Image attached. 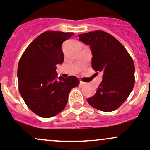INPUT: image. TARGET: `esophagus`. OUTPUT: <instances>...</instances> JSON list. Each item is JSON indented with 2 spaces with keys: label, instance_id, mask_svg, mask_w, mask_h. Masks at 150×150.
I'll use <instances>...</instances> for the list:
<instances>
[{
  "label": "esophagus",
  "instance_id": "esophagus-1",
  "mask_svg": "<svg viewBox=\"0 0 150 150\" xmlns=\"http://www.w3.org/2000/svg\"><path fill=\"white\" fill-rule=\"evenodd\" d=\"M79 85H80L81 86H84V85H86V83L84 82H82V81H80V82H79Z\"/></svg>",
  "mask_w": 150,
  "mask_h": 150
}]
</instances>
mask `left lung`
Returning a JSON list of instances; mask_svg holds the SVG:
<instances>
[{
	"label": "left lung",
	"instance_id": "8db88e82",
	"mask_svg": "<svg viewBox=\"0 0 150 150\" xmlns=\"http://www.w3.org/2000/svg\"><path fill=\"white\" fill-rule=\"evenodd\" d=\"M78 36L79 40L90 45L92 68L103 74L97 91L88 98V102L99 110H115L125 102L133 89V60L123 45L105 31H94Z\"/></svg>",
	"mask_w": 150,
	"mask_h": 150
}]
</instances>
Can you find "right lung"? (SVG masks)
<instances>
[{"instance_id": "obj_1", "label": "right lung", "mask_w": 150, "mask_h": 150, "mask_svg": "<svg viewBox=\"0 0 150 150\" xmlns=\"http://www.w3.org/2000/svg\"><path fill=\"white\" fill-rule=\"evenodd\" d=\"M72 32L48 31L28 45L18 63L19 91L32 112L42 118L54 116L65 108L68 95L78 86L76 76L57 78V65L62 64V44Z\"/></svg>"}]
</instances>
